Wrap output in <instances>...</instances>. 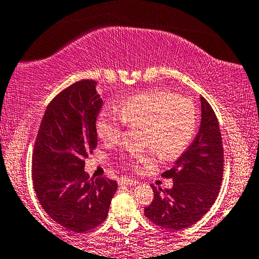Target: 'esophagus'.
Segmentation results:
<instances>
[{
  "mask_svg": "<svg viewBox=\"0 0 259 259\" xmlns=\"http://www.w3.org/2000/svg\"><path fill=\"white\" fill-rule=\"evenodd\" d=\"M118 183H119V185H128V187L130 185V187H133V185H136L138 182L130 180V178H121Z\"/></svg>",
  "mask_w": 259,
  "mask_h": 259,
  "instance_id": "esophagus-1",
  "label": "esophagus"
}]
</instances>
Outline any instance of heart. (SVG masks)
I'll return each mask as SVG.
<instances>
[{
  "instance_id": "1",
  "label": "heart",
  "mask_w": 259,
  "mask_h": 259,
  "mask_svg": "<svg viewBox=\"0 0 259 259\" xmlns=\"http://www.w3.org/2000/svg\"><path fill=\"white\" fill-rule=\"evenodd\" d=\"M117 111L103 109L97 117V135L104 143L114 144L122 135L123 125L143 128L142 140L163 159L183 152L197 130V112L191 100L164 90H151L133 96L118 105ZM152 151L131 156L134 167L149 165Z\"/></svg>"
}]
</instances>
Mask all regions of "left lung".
Instances as JSON below:
<instances>
[{
	"instance_id": "8db88e82",
	"label": "left lung",
	"mask_w": 259,
	"mask_h": 259,
	"mask_svg": "<svg viewBox=\"0 0 259 259\" xmlns=\"http://www.w3.org/2000/svg\"><path fill=\"white\" fill-rule=\"evenodd\" d=\"M201 124L195 140L170 170L162 176L172 178L174 187L163 191L152 187L154 199L144 209L152 223L181 230L195 224L216 201L223 177V144L218 119L204 97Z\"/></svg>"
}]
</instances>
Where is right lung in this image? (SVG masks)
Returning a JSON list of instances; mask_svg holds the SVG:
<instances>
[{"label": "right lung", "mask_w": 259, "mask_h": 259, "mask_svg": "<svg viewBox=\"0 0 259 259\" xmlns=\"http://www.w3.org/2000/svg\"><path fill=\"white\" fill-rule=\"evenodd\" d=\"M97 82L83 79L50 102L32 156V182L39 204L67 230L84 232L108 216L117 183L90 178L84 158L97 147L96 119L103 101Z\"/></svg>", "instance_id": "1"}]
</instances>
